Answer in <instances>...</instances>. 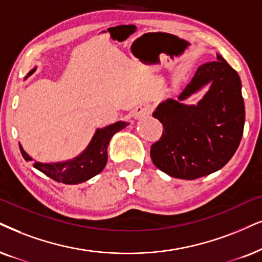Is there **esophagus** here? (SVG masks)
<instances>
[{"mask_svg":"<svg viewBox=\"0 0 262 262\" xmlns=\"http://www.w3.org/2000/svg\"><path fill=\"white\" fill-rule=\"evenodd\" d=\"M151 111L152 108L150 105H140V106H138L133 111V117L137 118V120H140V118H144L150 115Z\"/></svg>","mask_w":262,"mask_h":262,"instance_id":"esophagus-1","label":"esophagus"}]
</instances>
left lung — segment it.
I'll return each mask as SVG.
<instances>
[{
    "label": "left lung",
    "mask_w": 262,
    "mask_h": 262,
    "mask_svg": "<svg viewBox=\"0 0 262 262\" xmlns=\"http://www.w3.org/2000/svg\"><path fill=\"white\" fill-rule=\"evenodd\" d=\"M207 84L197 105L184 100ZM163 133L151 146V160L173 178L193 180L221 169L232 158L243 135L244 101L241 78L226 60L205 62L178 97L161 102L154 114Z\"/></svg>",
    "instance_id": "8db88e82"
}]
</instances>
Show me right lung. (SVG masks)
I'll use <instances>...</instances> for the list:
<instances>
[{
	"label": "right lung",
	"mask_w": 262,
	"mask_h": 262,
	"mask_svg": "<svg viewBox=\"0 0 262 262\" xmlns=\"http://www.w3.org/2000/svg\"><path fill=\"white\" fill-rule=\"evenodd\" d=\"M36 70L32 69L26 77L34 74ZM128 123L118 121L116 123L107 125L102 129H97L92 141L89 142L88 147L82 152L81 155L75 157L74 160L59 162V163H41V162H35L34 167L47 177L53 179L58 183H62L66 185H76L84 183L93 177L100 173L104 169L107 162V146L111 138L125 128ZM20 147L21 155L25 161H32V158L26 154L21 145Z\"/></svg>",
	"instance_id": "add662e5"
}]
</instances>
